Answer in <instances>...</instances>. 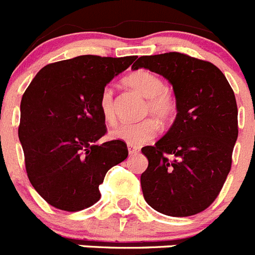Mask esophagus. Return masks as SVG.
Returning <instances> with one entry per match:
<instances>
[{
  "label": "esophagus",
  "instance_id": "1",
  "mask_svg": "<svg viewBox=\"0 0 255 255\" xmlns=\"http://www.w3.org/2000/svg\"><path fill=\"white\" fill-rule=\"evenodd\" d=\"M128 150H129V154H136L139 153V148L135 147V145H131V144H128Z\"/></svg>",
  "mask_w": 255,
  "mask_h": 255
}]
</instances>
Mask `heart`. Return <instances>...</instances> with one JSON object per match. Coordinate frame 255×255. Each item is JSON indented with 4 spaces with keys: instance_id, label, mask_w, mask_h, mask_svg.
<instances>
[{
    "instance_id": "1",
    "label": "heart",
    "mask_w": 255,
    "mask_h": 255,
    "mask_svg": "<svg viewBox=\"0 0 255 255\" xmlns=\"http://www.w3.org/2000/svg\"><path fill=\"white\" fill-rule=\"evenodd\" d=\"M124 83L132 91L147 98V111L158 117L159 120H168L175 112V100L172 94L164 89L162 79L148 70H136L124 79ZM98 107L103 119L108 124L116 120V106L111 87L103 88L101 92ZM158 131V124L153 119H145L139 123H125L111 131V136L117 140L131 145L147 143Z\"/></svg>"
}]
</instances>
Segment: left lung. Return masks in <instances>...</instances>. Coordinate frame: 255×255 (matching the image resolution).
<instances>
[{
	"label": "left lung",
	"instance_id": "left-lung-1",
	"mask_svg": "<svg viewBox=\"0 0 255 255\" xmlns=\"http://www.w3.org/2000/svg\"><path fill=\"white\" fill-rule=\"evenodd\" d=\"M141 67L167 79L177 111L168 131L141 148L148 158L140 176L144 199L166 216L197 215L213 203L231 168L235 94L218 67L179 52L141 56L131 69Z\"/></svg>",
	"mask_w": 255,
	"mask_h": 255
}]
</instances>
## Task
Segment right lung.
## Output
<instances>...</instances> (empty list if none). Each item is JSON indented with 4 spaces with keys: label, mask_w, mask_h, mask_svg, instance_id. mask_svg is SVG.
<instances>
[{
    "label": "right lung",
    "mask_w": 255,
    "mask_h": 255,
    "mask_svg": "<svg viewBox=\"0 0 255 255\" xmlns=\"http://www.w3.org/2000/svg\"><path fill=\"white\" fill-rule=\"evenodd\" d=\"M136 56L85 55L49 64L31 80L20 103L19 140L29 181L47 203L76 212L101 198L100 185L129 152L106 134L101 92Z\"/></svg>",
    "instance_id": "obj_1"
}]
</instances>
